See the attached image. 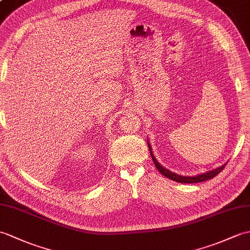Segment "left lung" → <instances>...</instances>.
<instances>
[{
    "instance_id": "left-lung-1",
    "label": "left lung",
    "mask_w": 250,
    "mask_h": 250,
    "mask_svg": "<svg viewBox=\"0 0 250 250\" xmlns=\"http://www.w3.org/2000/svg\"><path fill=\"white\" fill-rule=\"evenodd\" d=\"M148 147H149V150H150V154H151V158H152V161L153 163L156 167V169H158L162 175L165 176L166 178L172 180V181H176V182H180V183H197V182H204V181H207V180H210V179H213L215 176H217L218 173L222 171L226 164H224L222 167H218L216 168V169H213L211 171H208L206 173H202V175H198V176H195V177H183V176H180V175H177V173H173L171 171H169L168 169H166V168H164L163 166H162L158 161H156V159L154 158V155L152 153V150H151V147H150V144L148 143Z\"/></svg>"
}]
</instances>
